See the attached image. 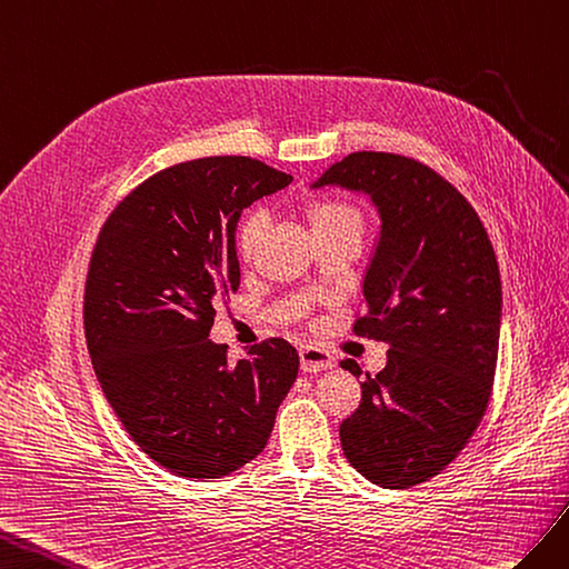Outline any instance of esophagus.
Here are the masks:
<instances>
[{"mask_svg":"<svg viewBox=\"0 0 569 569\" xmlns=\"http://www.w3.org/2000/svg\"><path fill=\"white\" fill-rule=\"evenodd\" d=\"M300 365H302V371H307V375H319V371H327V369L336 367L333 357L327 350H321L317 346H302L300 348Z\"/></svg>","mask_w":569,"mask_h":569,"instance_id":"obj_1","label":"esophagus"}]
</instances>
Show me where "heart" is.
<instances>
[{
  "label": "heart",
  "instance_id": "heart-1",
  "mask_svg": "<svg viewBox=\"0 0 569 569\" xmlns=\"http://www.w3.org/2000/svg\"><path fill=\"white\" fill-rule=\"evenodd\" d=\"M305 219H307V223H310V231L315 238L362 231L360 212H357L352 204H348L343 200H336V198L312 200L305 207ZM264 229H267V217H264V212H259V209L242 217V221L238 223V233H236L238 252L242 257L254 254L259 240H262V236H264Z\"/></svg>",
  "mask_w": 569,
  "mask_h": 569
}]
</instances>
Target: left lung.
<instances>
[{
	"instance_id": "obj_1",
	"label": "left lung",
	"mask_w": 569,
	"mask_h": 569,
	"mask_svg": "<svg viewBox=\"0 0 569 569\" xmlns=\"http://www.w3.org/2000/svg\"><path fill=\"white\" fill-rule=\"evenodd\" d=\"M362 192L379 240L365 271V315L352 331L388 346L343 425L348 462L383 489L441 475L489 408L500 336V273L477 212L446 178L388 152H352L312 188ZM360 377L355 360L340 362Z\"/></svg>"
}]
</instances>
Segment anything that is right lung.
<instances>
[{"label":"right lung","mask_w":569,"mask_h":569,"mask_svg":"<svg viewBox=\"0 0 569 569\" xmlns=\"http://www.w3.org/2000/svg\"><path fill=\"white\" fill-rule=\"evenodd\" d=\"M293 176L250 157L183 161L140 183L104 221L86 281L97 381L142 452L188 479H221L264 450L300 357L283 338L236 365L212 343L236 293L242 209Z\"/></svg>","instance_id":"right-lung-1"}]
</instances>
